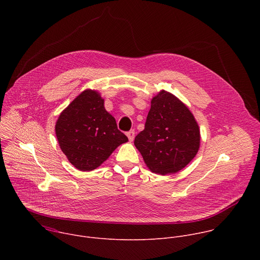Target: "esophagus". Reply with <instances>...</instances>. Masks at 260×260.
I'll return each instance as SVG.
<instances>
[{
    "mask_svg": "<svg viewBox=\"0 0 260 260\" xmlns=\"http://www.w3.org/2000/svg\"><path fill=\"white\" fill-rule=\"evenodd\" d=\"M126 136H127L128 140H129L131 142H133L134 139H135V131L132 129V131H129V132H127V133H126Z\"/></svg>",
    "mask_w": 260,
    "mask_h": 260,
    "instance_id": "obj_1",
    "label": "esophagus"
}]
</instances>
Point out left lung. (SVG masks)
<instances>
[{"label":"left lung","mask_w":260,"mask_h":260,"mask_svg":"<svg viewBox=\"0 0 260 260\" xmlns=\"http://www.w3.org/2000/svg\"><path fill=\"white\" fill-rule=\"evenodd\" d=\"M200 141V128L189 109L161 90L152 99L145 128L134 143L151 172L168 175L181 171L194 158Z\"/></svg>","instance_id":"obj_1"}]
</instances>
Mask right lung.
<instances>
[{"label": "right lung", "instance_id": "right-lung-1", "mask_svg": "<svg viewBox=\"0 0 260 260\" xmlns=\"http://www.w3.org/2000/svg\"><path fill=\"white\" fill-rule=\"evenodd\" d=\"M55 134L61 151L80 171L101 166L116 148L128 141L94 90H84L60 113Z\"/></svg>", "mask_w": 260, "mask_h": 260}]
</instances>
